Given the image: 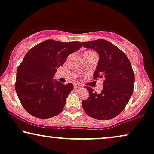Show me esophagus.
<instances>
[{"label": "esophagus", "instance_id": "1", "mask_svg": "<svg viewBox=\"0 0 154 154\" xmlns=\"http://www.w3.org/2000/svg\"><path fill=\"white\" fill-rule=\"evenodd\" d=\"M79 87H81V86H80L79 84H74V88H75V89H77V88H79Z\"/></svg>", "mask_w": 154, "mask_h": 154}]
</instances>
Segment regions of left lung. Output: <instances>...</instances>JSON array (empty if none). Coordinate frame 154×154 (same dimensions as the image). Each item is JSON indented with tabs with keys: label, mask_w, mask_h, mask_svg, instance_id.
<instances>
[{
	"label": "left lung",
	"mask_w": 154,
	"mask_h": 154,
	"mask_svg": "<svg viewBox=\"0 0 154 154\" xmlns=\"http://www.w3.org/2000/svg\"><path fill=\"white\" fill-rule=\"evenodd\" d=\"M82 43L99 54L94 79H105L100 94L85 86L89 97L82 101V107L86 114L96 119H112L125 109L133 94L135 75L131 63L125 53L109 41L96 40Z\"/></svg>",
	"instance_id": "obj_1"
}]
</instances>
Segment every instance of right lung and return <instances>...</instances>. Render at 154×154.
Wrapping results in <instances>:
<instances>
[{"instance_id":"1","label":"right lung","mask_w":154,"mask_h":154,"mask_svg":"<svg viewBox=\"0 0 154 154\" xmlns=\"http://www.w3.org/2000/svg\"><path fill=\"white\" fill-rule=\"evenodd\" d=\"M82 47L78 41L47 40L28 51L17 70L15 89L21 105L35 117L48 119L60 113L73 84L54 81L57 68Z\"/></svg>"}]
</instances>
